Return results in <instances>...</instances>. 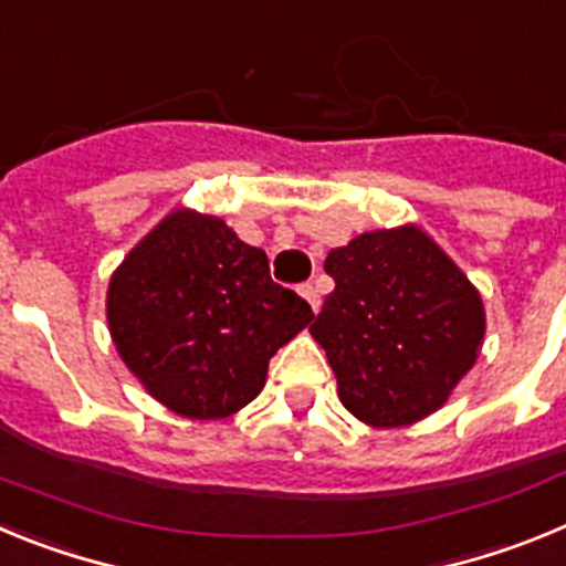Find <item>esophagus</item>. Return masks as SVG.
I'll return each instance as SVG.
<instances>
[{
    "instance_id": "34e87169",
    "label": "esophagus",
    "mask_w": 566,
    "mask_h": 566,
    "mask_svg": "<svg viewBox=\"0 0 566 566\" xmlns=\"http://www.w3.org/2000/svg\"><path fill=\"white\" fill-rule=\"evenodd\" d=\"M300 294L308 300V306H312L314 312H319V292L314 283H303V286H300Z\"/></svg>"
}]
</instances>
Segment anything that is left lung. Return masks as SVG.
I'll list each match as a JSON object with an SVG mask.
<instances>
[{
  "mask_svg": "<svg viewBox=\"0 0 566 566\" xmlns=\"http://www.w3.org/2000/svg\"><path fill=\"white\" fill-rule=\"evenodd\" d=\"M334 292L314 317L339 402L371 428L442 408L473 368L484 306L462 269L419 227L365 232L332 249Z\"/></svg>",
  "mask_w": 566,
  "mask_h": 566,
  "instance_id": "left-lung-1",
  "label": "left lung"
}]
</instances>
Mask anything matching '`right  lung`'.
Instances as JSON below:
<instances>
[{
	"label": "right lung",
	"mask_w": 566,
	"mask_h": 566,
	"mask_svg": "<svg viewBox=\"0 0 566 566\" xmlns=\"http://www.w3.org/2000/svg\"><path fill=\"white\" fill-rule=\"evenodd\" d=\"M314 319L269 274L263 249L221 218L175 209L124 258L107 289L124 365L178 417L223 419L252 402L269 359Z\"/></svg>",
	"instance_id": "add662e5"
}]
</instances>
